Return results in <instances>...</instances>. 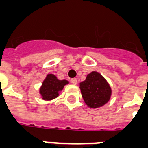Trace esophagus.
<instances>
[{
  "instance_id": "esophagus-1",
  "label": "esophagus",
  "mask_w": 148,
  "mask_h": 148,
  "mask_svg": "<svg viewBox=\"0 0 148 148\" xmlns=\"http://www.w3.org/2000/svg\"><path fill=\"white\" fill-rule=\"evenodd\" d=\"M71 83H73V84H76L77 83V79L76 78H73L71 79Z\"/></svg>"
}]
</instances>
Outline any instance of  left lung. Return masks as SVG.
Listing matches in <instances>:
<instances>
[{
	"label": "left lung",
	"instance_id": "left-lung-1",
	"mask_svg": "<svg viewBox=\"0 0 148 148\" xmlns=\"http://www.w3.org/2000/svg\"><path fill=\"white\" fill-rule=\"evenodd\" d=\"M84 101L90 108L101 107L110 100L112 89L106 79L97 72H92L79 84Z\"/></svg>",
	"mask_w": 148,
	"mask_h": 148
}]
</instances>
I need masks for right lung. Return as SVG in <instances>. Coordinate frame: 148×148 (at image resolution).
<instances>
[{
	"label": "right lung",
	"instance_id": "1",
	"mask_svg": "<svg viewBox=\"0 0 148 148\" xmlns=\"http://www.w3.org/2000/svg\"><path fill=\"white\" fill-rule=\"evenodd\" d=\"M68 83L69 82L65 79L59 80L53 74H48L42 83L40 94L42 98L46 101L54 99L59 95L60 91H62L65 85Z\"/></svg>",
	"mask_w": 148,
	"mask_h": 148
}]
</instances>
